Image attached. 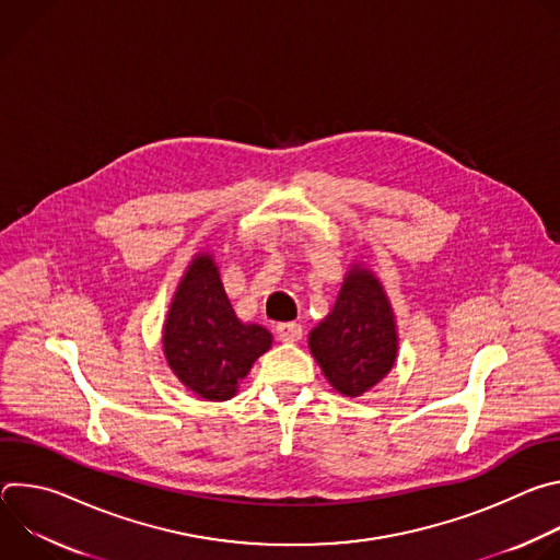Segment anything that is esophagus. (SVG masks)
Returning <instances> with one entry per match:
<instances>
[{"instance_id": "obj_1", "label": "esophagus", "mask_w": 560, "mask_h": 560, "mask_svg": "<svg viewBox=\"0 0 560 560\" xmlns=\"http://www.w3.org/2000/svg\"><path fill=\"white\" fill-rule=\"evenodd\" d=\"M277 337H279L281 341L294 343V341H299V339L303 337V328H301L299 324H294V322H290V324H279V326H277Z\"/></svg>"}]
</instances>
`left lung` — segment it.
<instances>
[{
  "label": "left lung",
  "mask_w": 560,
  "mask_h": 560,
  "mask_svg": "<svg viewBox=\"0 0 560 560\" xmlns=\"http://www.w3.org/2000/svg\"><path fill=\"white\" fill-rule=\"evenodd\" d=\"M307 348L328 383L350 398L389 374L398 357L396 316L368 264H350L332 310L310 330Z\"/></svg>",
  "instance_id": "left-lung-1"
}]
</instances>
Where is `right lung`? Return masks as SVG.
Masks as SVG:
<instances>
[{"mask_svg":"<svg viewBox=\"0 0 560 560\" xmlns=\"http://www.w3.org/2000/svg\"><path fill=\"white\" fill-rule=\"evenodd\" d=\"M162 343L173 374L190 392L206 401H228L253 363L272 348V335L234 314L214 257L201 250L177 283Z\"/></svg>","mask_w":560,"mask_h":560,"instance_id":"obj_1","label":"right lung"}]
</instances>
